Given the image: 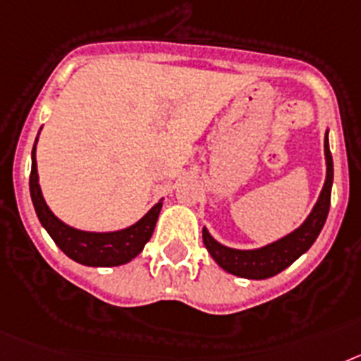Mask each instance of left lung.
Listing matches in <instances>:
<instances>
[{
    "mask_svg": "<svg viewBox=\"0 0 361 361\" xmlns=\"http://www.w3.org/2000/svg\"><path fill=\"white\" fill-rule=\"evenodd\" d=\"M325 159H327V178H325V185L318 202L302 227L296 228L289 236L281 238L262 249L236 250L219 245L218 241L212 240L211 234L207 233V228H203V243L219 267L231 274L240 276V278L265 280V278L276 276L278 272L289 267L290 263L296 262L305 250L311 249L319 231L324 228L329 207H331V187L334 172H332V156L329 150L327 134H325Z\"/></svg>",
    "mask_w": 361,
    "mask_h": 361,
    "instance_id": "8db88e82",
    "label": "left lung"
}]
</instances>
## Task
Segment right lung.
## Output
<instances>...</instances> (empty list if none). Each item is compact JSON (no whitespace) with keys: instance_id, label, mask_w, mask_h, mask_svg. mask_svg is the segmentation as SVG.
I'll return each mask as SVG.
<instances>
[{"instance_id":"obj_1","label":"right lung","mask_w":361,"mask_h":361,"mask_svg":"<svg viewBox=\"0 0 361 361\" xmlns=\"http://www.w3.org/2000/svg\"><path fill=\"white\" fill-rule=\"evenodd\" d=\"M34 154H36V145L32 149V169H30V198H32L34 209L42 225L68 258L89 267H116V265L130 262L142 252L145 243L154 233L156 221L161 211V202L156 203L133 227L118 231V233H83V231L65 225L50 212L37 183Z\"/></svg>"}]
</instances>
